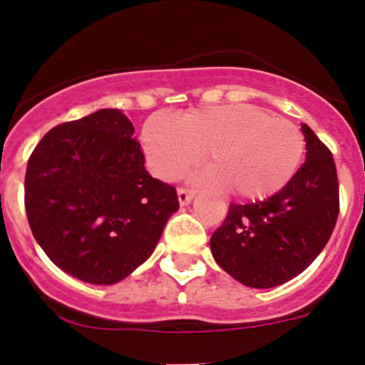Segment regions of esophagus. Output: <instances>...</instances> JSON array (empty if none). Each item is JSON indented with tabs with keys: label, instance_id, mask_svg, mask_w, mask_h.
I'll return each mask as SVG.
<instances>
[{
	"label": "esophagus",
	"instance_id": "obj_1",
	"mask_svg": "<svg viewBox=\"0 0 365 365\" xmlns=\"http://www.w3.org/2000/svg\"><path fill=\"white\" fill-rule=\"evenodd\" d=\"M177 197H179L180 205L185 206V205H188L190 201H192L193 192H192V190H188V188H177Z\"/></svg>",
	"mask_w": 365,
	"mask_h": 365
}]
</instances>
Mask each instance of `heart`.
Instances as JSON below:
<instances>
[{
  "label": "heart",
  "mask_w": 365,
  "mask_h": 365,
  "mask_svg": "<svg viewBox=\"0 0 365 365\" xmlns=\"http://www.w3.org/2000/svg\"><path fill=\"white\" fill-rule=\"evenodd\" d=\"M150 170L173 180L206 155L208 179L237 199H263L296 175L305 153L298 125L248 104L153 115L143 131Z\"/></svg>",
  "instance_id": "obj_1"
}]
</instances>
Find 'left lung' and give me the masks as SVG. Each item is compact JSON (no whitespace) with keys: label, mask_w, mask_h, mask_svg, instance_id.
I'll use <instances>...</instances> for the list:
<instances>
[{"label":"left lung","mask_w":365,"mask_h":365,"mask_svg":"<svg viewBox=\"0 0 365 365\" xmlns=\"http://www.w3.org/2000/svg\"><path fill=\"white\" fill-rule=\"evenodd\" d=\"M305 163L265 201L230 205L212 234V256L225 272L254 289L296 278L324 250L340 210L333 153L307 124Z\"/></svg>","instance_id":"8db88e82"}]
</instances>
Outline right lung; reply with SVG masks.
I'll return each instance as SVG.
<instances>
[{
  "label": "right lung",
  "mask_w": 365,
  "mask_h": 365,
  "mask_svg": "<svg viewBox=\"0 0 365 365\" xmlns=\"http://www.w3.org/2000/svg\"><path fill=\"white\" fill-rule=\"evenodd\" d=\"M133 131L120 109H98L53 128L29 159L32 235L54 265L86 283L130 276L179 210L175 188L146 172Z\"/></svg>",
  "instance_id": "1"
}]
</instances>
